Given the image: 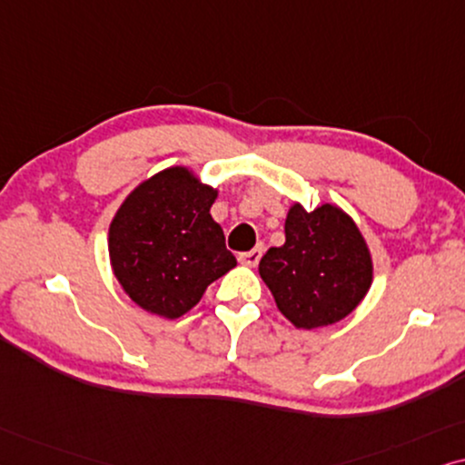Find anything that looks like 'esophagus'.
<instances>
[{"label":"esophagus","mask_w":465,"mask_h":465,"mask_svg":"<svg viewBox=\"0 0 465 465\" xmlns=\"http://www.w3.org/2000/svg\"><path fill=\"white\" fill-rule=\"evenodd\" d=\"M238 259H240V263L249 265V268H255V265L259 263V259H262V246H259V249H252L249 252H242Z\"/></svg>","instance_id":"obj_1"}]
</instances>
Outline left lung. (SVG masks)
Listing matches in <instances>:
<instances>
[{"mask_svg":"<svg viewBox=\"0 0 465 465\" xmlns=\"http://www.w3.org/2000/svg\"><path fill=\"white\" fill-rule=\"evenodd\" d=\"M372 257L344 210L323 203L312 213L289 208L284 244L272 246L259 274L284 317L300 330L333 325L359 306L372 284Z\"/></svg>","mask_w":465,"mask_h":465,"instance_id":"1","label":"left lung"}]
</instances>
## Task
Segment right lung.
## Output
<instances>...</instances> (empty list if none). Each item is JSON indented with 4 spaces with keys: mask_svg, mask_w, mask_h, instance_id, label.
<instances>
[{
    "mask_svg": "<svg viewBox=\"0 0 465 465\" xmlns=\"http://www.w3.org/2000/svg\"><path fill=\"white\" fill-rule=\"evenodd\" d=\"M216 193L189 168L174 165L140 183L116 210L110 263L123 291L146 312L183 317L210 282L236 268L210 216Z\"/></svg>",
    "mask_w": 465,
    "mask_h": 465,
    "instance_id": "add662e5",
    "label": "right lung"
}]
</instances>
